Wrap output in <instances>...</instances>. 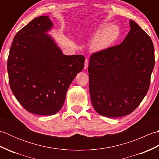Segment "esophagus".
Masks as SVG:
<instances>
[{"instance_id":"obj_1","label":"esophagus","mask_w":159,"mask_h":159,"mask_svg":"<svg viewBox=\"0 0 159 159\" xmlns=\"http://www.w3.org/2000/svg\"><path fill=\"white\" fill-rule=\"evenodd\" d=\"M89 65V61L87 59H85V66H84V69L86 70L87 68V67H88Z\"/></svg>"}]
</instances>
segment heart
Wrapping results in <instances>:
<instances>
[{"instance_id": "1", "label": "heart", "mask_w": 159, "mask_h": 159, "mask_svg": "<svg viewBox=\"0 0 159 159\" xmlns=\"http://www.w3.org/2000/svg\"><path fill=\"white\" fill-rule=\"evenodd\" d=\"M120 31L116 25H109L102 24L95 32L94 39L92 44L93 50L100 51L107 49L113 44L119 38Z\"/></svg>"}]
</instances>
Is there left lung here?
I'll use <instances>...</instances> for the list:
<instances>
[{
  "mask_svg": "<svg viewBox=\"0 0 159 159\" xmlns=\"http://www.w3.org/2000/svg\"><path fill=\"white\" fill-rule=\"evenodd\" d=\"M120 44L93 53L88 66L89 93L94 109L107 117L131 113L146 96L155 59L147 33L133 20Z\"/></svg>",
  "mask_w": 159,
  "mask_h": 159,
  "instance_id": "obj_1",
  "label": "left lung"
}]
</instances>
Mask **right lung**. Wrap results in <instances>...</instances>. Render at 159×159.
<instances>
[{"label":"right lung","instance_id":"obj_1","mask_svg":"<svg viewBox=\"0 0 159 159\" xmlns=\"http://www.w3.org/2000/svg\"><path fill=\"white\" fill-rule=\"evenodd\" d=\"M52 26L48 16L33 19L16 33L7 60L13 95L26 111L39 116L59 112L85 63L83 55H63L46 33Z\"/></svg>","mask_w":159,"mask_h":159}]
</instances>
